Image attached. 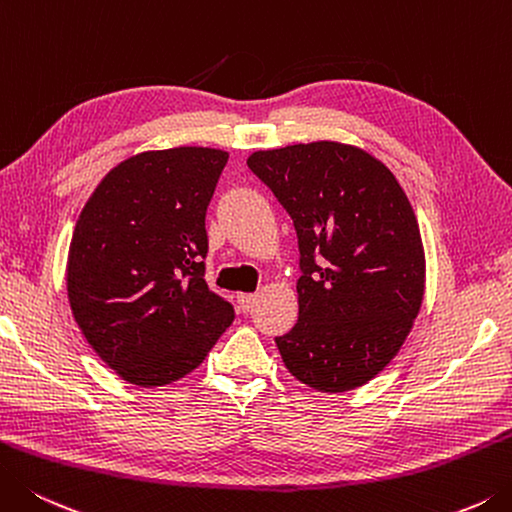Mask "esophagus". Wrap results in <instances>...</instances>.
<instances>
[{"label":"esophagus","mask_w":512,"mask_h":512,"mask_svg":"<svg viewBox=\"0 0 512 512\" xmlns=\"http://www.w3.org/2000/svg\"><path fill=\"white\" fill-rule=\"evenodd\" d=\"M256 303V296L254 294H238V307L243 312H249Z\"/></svg>","instance_id":"1"}]
</instances>
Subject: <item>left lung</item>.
Listing matches in <instances>:
<instances>
[{"instance_id": "1", "label": "left lung", "mask_w": 512, "mask_h": 512, "mask_svg": "<svg viewBox=\"0 0 512 512\" xmlns=\"http://www.w3.org/2000/svg\"><path fill=\"white\" fill-rule=\"evenodd\" d=\"M247 167L294 220L301 249L298 321L276 345L318 392L356 390L383 372L417 318L426 252L394 173L336 140L258 149Z\"/></svg>"}]
</instances>
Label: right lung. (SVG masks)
Listing matches in <instances>:
<instances>
[{"instance_id": "right-lung-1", "label": "right lung", "mask_w": 512, "mask_h": 512, "mask_svg": "<svg viewBox=\"0 0 512 512\" xmlns=\"http://www.w3.org/2000/svg\"><path fill=\"white\" fill-rule=\"evenodd\" d=\"M229 153L142 151L115 165L77 218L66 292L95 354L127 383L158 388L205 361L234 307L205 281V214Z\"/></svg>"}]
</instances>
